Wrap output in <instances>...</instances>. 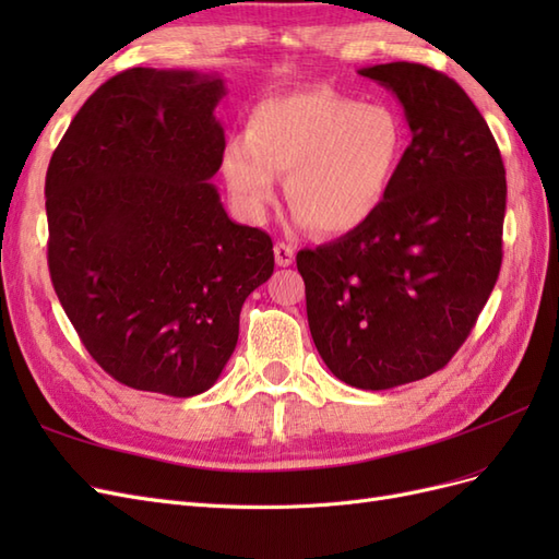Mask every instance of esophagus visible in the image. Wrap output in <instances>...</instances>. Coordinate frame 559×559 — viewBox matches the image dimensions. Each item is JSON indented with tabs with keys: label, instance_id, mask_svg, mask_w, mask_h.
Returning <instances> with one entry per match:
<instances>
[{
	"label": "esophagus",
	"instance_id": "34e87169",
	"mask_svg": "<svg viewBox=\"0 0 559 559\" xmlns=\"http://www.w3.org/2000/svg\"><path fill=\"white\" fill-rule=\"evenodd\" d=\"M294 259H296V251H294V247H289V245H275V261H277V265L280 267H289L292 263H294Z\"/></svg>",
	"mask_w": 559,
	"mask_h": 559
}]
</instances>
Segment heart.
Returning <instances> with one entry per match:
<instances>
[{
  "label": "heart",
  "instance_id": "b5f03b06",
  "mask_svg": "<svg viewBox=\"0 0 559 559\" xmlns=\"http://www.w3.org/2000/svg\"><path fill=\"white\" fill-rule=\"evenodd\" d=\"M405 148L408 134L392 107L306 91L253 107L245 138L226 142L218 170L249 222H263L284 175L296 226L337 238L359 230L382 210Z\"/></svg>",
  "mask_w": 559,
  "mask_h": 559
}]
</instances>
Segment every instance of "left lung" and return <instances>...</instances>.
<instances>
[{"label": "left lung", "instance_id": "obj_1", "mask_svg": "<svg viewBox=\"0 0 559 559\" xmlns=\"http://www.w3.org/2000/svg\"><path fill=\"white\" fill-rule=\"evenodd\" d=\"M392 91L411 128L399 179L359 230L300 249L319 357L380 392L441 370L462 347L501 267L506 170L471 97L415 62L359 70Z\"/></svg>", "mask_w": 559, "mask_h": 559}]
</instances>
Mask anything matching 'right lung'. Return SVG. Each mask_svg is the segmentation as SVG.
Listing matches in <instances>:
<instances>
[{"mask_svg":"<svg viewBox=\"0 0 559 559\" xmlns=\"http://www.w3.org/2000/svg\"><path fill=\"white\" fill-rule=\"evenodd\" d=\"M218 74L132 67L79 109L46 173L48 270L81 343L132 389L207 392L238 345L270 235L235 224L212 177Z\"/></svg>","mask_w":559,"mask_h":559,"instance_id":"obj_1","label":"right lung"}]
</instances>
